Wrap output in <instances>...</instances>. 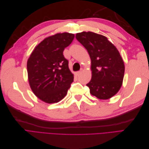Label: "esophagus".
<instances>
[{"instance_id":"34e87169","label":"esophagus","mask_w":149,"mask_h":149,"mask_svg":"<svg viewBox=\"0 0 149 149\" xmlns=\"http://www.w3.org/2000/svg\"><path fill=\"white\" fill-rule=\"evenodd\" d=\"M81 72H82V71L81 70V71H78V72H76V75H77V76H79L81 73Z\"/></svg>"}]
</instances>
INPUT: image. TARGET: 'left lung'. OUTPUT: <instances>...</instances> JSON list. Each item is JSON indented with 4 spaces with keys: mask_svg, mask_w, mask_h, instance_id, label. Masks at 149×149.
<instances>
[{
    "mask_svg": "<svg viewBox=\"0 0 149 149\" xmlns=\"http://www.w3.org/2000/svg\"><path fill=\"white\" fill-rule=\"evenodd\" d=\"M91 60L92 78L86 84L93 96L108 100L119 91L124 78V61L116 47L102 35L91 31L76 33Z\"/></svg>",
    "mask_w": 149,
    "mask_h": 149,
    "instance_id": "left-lung-1",
    "label": "left lung"
}]
</instances>
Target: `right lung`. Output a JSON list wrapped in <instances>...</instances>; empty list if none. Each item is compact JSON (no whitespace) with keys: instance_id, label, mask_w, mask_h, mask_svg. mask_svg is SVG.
<instances>
[{"instance_id":"add662e5","label":"right lung","mask_w":149,"mask_h":149,"mask_svg":"<svg viewBox=\"0 0 149 149\" xmlns=\"http://www.w3.org/2000/svg\"><path fill=\"white\" fill-rule=\"evenodd\" d=\"M74 35L57 33L44 39L35 47L27 61L30 88L36 96L47 103L58 102L66 95L74 76L63 51Z\"/></svg>"}]
</instances>
